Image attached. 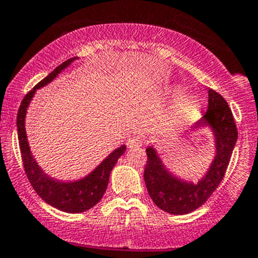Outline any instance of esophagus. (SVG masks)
<instances>
[{"mask_svg": "<svg viewBox=\"0 0 258 258\" xmlns=\"http://www.w3.org/2000/svg\"><path fill=\"white\" fill-rule=\"evenodd\" d=\"M143 137H141L140 135H135V136L130 137L128 141H127V146H128V149H132V150L140 149L141 146H143Z\"/></svg>", "mask_w": 258, "mask_h": 258, "instance_id": "obj_1", "label": "esophagus"}]
</instances>
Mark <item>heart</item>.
<instances>
[{
	"label": "heart",
	"instance_id": "obj_1",
	"mask_svg": "<svg viewBox=\"0 0 258 258\" xmlns=\"http://www.w3.org/2000/svg\"><path fill=\"white\" fill-rule=\"evenodd\" d=\"M180 94L179 90H173V95L178 96ZM199 107V103H197L196 98L192 95H180L178 96L177 100H175L174 105H173V115L177 118L186 117V115L191 114L196 110V108Z\"/></svg>",
	"mask_w": 258,
	"mask_h": 258
}]
</instances>
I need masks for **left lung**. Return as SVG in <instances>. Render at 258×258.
Listing matches in <instances>:
<instances>
[{
	"mask_svg": "<svg viewBox=\"0 0 258 258\" xmlns=\"http://www.w3.org/2000/svg\"><path fill=\"white\" fill-rule=\"evenodd\" d=\"M208 127L213 135L214 158L205 174L197 182L175 174L160 156L155 144L146 148L148 162L144 170L146 188L159 209L173 215H183L206 202L223 180L238 139L232 110L227 100L209 89V107L192 131Z\"/></svg>",
	"mask_w": 258,
	"mask_h": 258,
	"instance_id": "left-lung-1",
	"label": "left lung"
}]
</instances>
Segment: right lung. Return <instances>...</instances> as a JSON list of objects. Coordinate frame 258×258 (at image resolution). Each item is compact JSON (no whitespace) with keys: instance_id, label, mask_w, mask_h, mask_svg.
<instances>
[{"instance_id":"obj_1","label":"right lung","mask_w":258,"mask_h":258,"mask_svg":"<svg viewBox=\"0 0 258 258\" xmlns=\"http://www.w3.org/2000/svg\"><path fill=\"white\" fill-rule=\"evenodd\" d=\"M78 59L79 57H72V58L64 61L63 63L53 70L47 78L43 79L38 85H35L33 90L29 91L21 102L18 112V119H16L21 158H23L24 168H25L26 175H28V179L30 180L31 186L48 205L64 211V213L71 214L84 213L95 206L102 200L103 195L107 189L108 182H109L110 172L114 168L118 159L121 158V155H123V153L126 151V145H121L119 148L114 149L109 155L103 159L100 164H98V167L94 168L85 177L75 180H59L50 177L38 164L37 159L31 153L25 128V119L29 105H30L38 89L44 88L45 85L52 83L62 71H64L72 62L78 61Z\"/></svg>"}]
</instances>
